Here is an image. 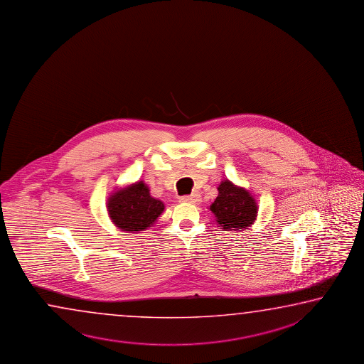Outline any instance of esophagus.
Masks as SVG:
<instances>
[{
	"label": "esophagus",
	"mask_w": 364,
	"mask_h": 364,
	"mask_svg": "<svg viewBox=\"0 0 364 364\" xmlns=\"http://www.w3.org/2000/svg\"><path fill=\"white\" fill-rule=\"evenodd\" d=\"M201 201V196L198 193H192L190 196L179 198V203H198Z\"/></svg>",
	"instance_id": "34e87169"
}]
</instances>
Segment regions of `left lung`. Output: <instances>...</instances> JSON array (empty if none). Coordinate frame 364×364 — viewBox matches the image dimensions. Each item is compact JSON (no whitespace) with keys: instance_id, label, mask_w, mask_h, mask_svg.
<instances>
[{"instance_id":"obj_1","label":"left lung","mask_w":364,"mask_h":364,"mask_svg":"<svg viewBox=\"0 0 364 364\" xmlns=\"http://www.w3.org/2000/svg\"><path fill=\"white\" fill-rule=\"evenodd\" d=\"M218 198L210 205L216 222L225 230H246L256 220L257 203L243 187L225 179L218 187Z\"/></svg>"}]
</instances>
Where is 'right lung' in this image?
<instances>
[{"label": "right lung", "mask_w": 364, "mask_h": 364, "mask_svg": "<svg viewBox=\"0 0 364 364\" xmlns=\"http://www.w3.org/2000/svg\"><path fill=\"white\" fill-rule=\"evenodd\" d=\"M107 208L117 228L139 233L154 224L164 210V203L151 198L148 186L140 181L113 192L108 198Z\"/></svg>", "instance_id": "add662e5"}]
</instances>
